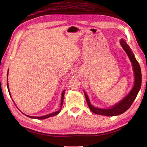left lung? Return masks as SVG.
Masks as SVG:
<instances>
[{
	"mask_svg": "<svg viewBox=\"0 0 147 147\" xmlns=\"http://www.w3.org/2000/svg\"><path fill=\"white\" fill-rule=\"evenodd\" d=\"M120 43H121V45L124 49V50L126 51L128 57H129V59L132 63L133 69H134V72L135 74L134 85L133 86L131 91L129 93L128 95L125 97V98H124L121 101H120L119 103L112 107V108H110L108 109H99L92 106L90 102V100L88 99V97L86 94V93L85 92H84L89 108L90 109V110L93 113L97 115H105V116L110 117L116 116V115L122 114L124 112H125L127 110L129 109L132 104L133 103V102L134 101L141 87L142 74L140 65L136 60V59L135 58L134 54L132 53L130 49V47L128 46L126 42L122 39L121 40V41H120Z\"/></svg>",
	"mask_w": 147,
	"mask_h": 147,
	"instance_id": "obj_1",
	"label": "left lung"
}]
</instances>
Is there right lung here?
Returning a JSON list of instances; mask_svg holds the SVG:
<instances>
[{"instance_id":"add662e5","label":"right lung","mask_w":147,"mask_h":147,"mask_svg":"<svg viewBox=\"0 0 147 147\" xmlns=\"http://www.w3.org/2000/svg\"><path fill=\"white\" fill-rule=\"evenodd\" d=\"M8 75V74H7ZM7 88H8V92H10V90H9V88H8V81H7ZM64 93H65V91L64 90V91L63 92V93H62V96H61V108L60 109L58 110V111H56V112H54V113H50V114H48L47 115H45V116H43V117H32V116H29V115H26V116L30 118H35V119H46V118H48L49 117H54L55 116V115L58 114L60 112H61V108H62V106H63V100H64Z\"/></svg>"}]
</instances>
